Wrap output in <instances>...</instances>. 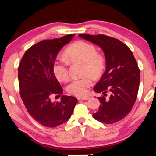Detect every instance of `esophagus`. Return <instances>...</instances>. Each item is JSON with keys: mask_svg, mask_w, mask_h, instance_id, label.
Returning <instances> with one entry per match:
<instances>
[{"mask_svg": "<svg viewBox=\"0 0 156 156\" xmlns=\"http://www.w3.org/2000/svg\"><path fill=\"white\" fill-rule=\"evenodd\" d=\"M88 99H89V97H78V100H84V101H86V100H88Z\"/></svg>", "mask_w": 156, "mask_h": 156, "instance_id": "esophagus-1", "label": "esophagus"}]
</instances>
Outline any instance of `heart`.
I'll return each mask as SVG.
<instances>
[{"instance_id": "heart-1", "label": "heart", "mask_w": 156, "mask_h": 156, "mask_svg": "<svg viewBox=\"0 0 156 156\" xmlns=\"http://www.w3.org/2000/svg\"><path fill=\"white\" fill-rule=\"evenodd\" d=\"M66 56L69 61H79L84 63V74H90L94 77H98L104 68V59L97 54V49L93 45L84 41H78L69 45L66 50ZM68 62L64 58H58L54 65V73L59 80L67 81L69 79ZM92 84L90 76L75 78L67 87L69 94L84 97L88 93V89Z\"/></svg>"}]
</instances>
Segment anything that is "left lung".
<instances>
[{
    "mask_svg": "<svg viewBox=\"0 0 156 156\" xmlns=\"http://www.w3.org/2000/svg\"><path fill=\"white\" fill-rule=\"evenodd\" d=\"M78 36L99 46L105 56V72L94 87V92L104 96L98 98L100 107L92 117L105 124L122 120L133 107L140 82V70L133 53L121 41L107 35ZM107 91L110 96L106 98Z\"/></svg>",
    "mask_w": 156,
    "mask_h": 156,
    "instance_id": "1",
    "label": "left lung"
}]
</instances>
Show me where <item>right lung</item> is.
<instances>
[{
  "label": "right lung",
  "instance_id": "1",
  "mask_svg": "<svg viewBox=\"0 0 156 156\" xmlns=\"http://www.w3.org/2000/svg\"><path fill=\"white\" fill-rule=\"evenodd\" d=\"M74 37L69 34L61 38L43 40L28 49L18 68L20 94L26 108L39 124L55 127L68 121L77 98L62 95L60 102H52L53 94L63 93L54 73L59 51Z\"/></svg>",
  "mask_w": 156,
  "mask_h": 156
}]
</instances>
